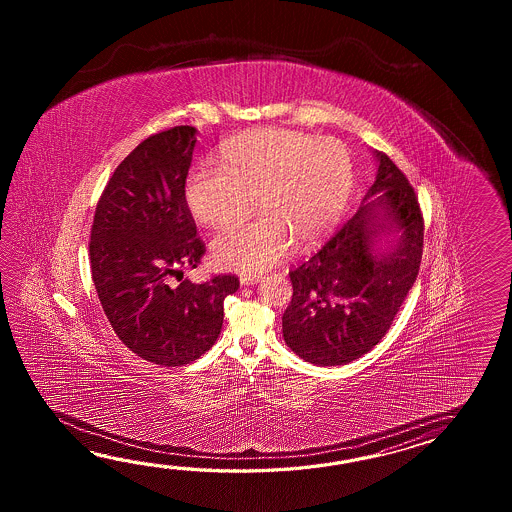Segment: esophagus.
<instances>
[{
  "label": "esophagus",
  "mask_w": 512,
  "mask_h": 512,
  "mask_svg": "<svg viewBox=\"0 0 512 512\" xmlns=\"http://www.w3.org/2000/svg\"><path fill=\"white\" fill-rule=\"evenodd\" d=\"M261 276H251V274H241L240 276V282L241 285H254V283L260 282Z\"/></svg>",
  "instance_id": "obj_1"
}]
</instances>
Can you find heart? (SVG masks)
Here are the masks:
<instances>
[{
    "instance_id": "heart-1",
    "label": "heart",
    "mask_w": 512,
    "mask_h": 512,
    "mask_svg": "<svg viewBox=\"0 0 512 512\" xmlns=\"http://www.w3.org/2000/svg\"><path fill=\"white\" fill-rule=\"evenodd\" d=\"M221 163L199 164L186 179L192 214L207 225L261 216L230 225L212 241V256L232 271L271 269L294 241L309 249L337 225L348 205L355 166L348 148L333 139L289 130L245 133L223 146Z\"/></svg>"
}]
</instances>
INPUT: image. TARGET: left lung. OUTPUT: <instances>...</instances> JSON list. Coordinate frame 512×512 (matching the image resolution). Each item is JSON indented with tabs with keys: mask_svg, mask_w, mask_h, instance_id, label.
Returning <instances> with one entry per match:
<instances>
[{
	"mask_svg": "<svg viewBox=\"0 0 512 512\" xmlns=\"http://www.w3.org/2000/svg\"><path fill=\"white\" fill-rule=\"evenodd\" d=\"M375 159L377 177L359 210L289 272L283 338L311 364H348L377 346L419 272L425 221L414 188L386 153Z\"/></svg>",
	"mask_w": 512,
	"mask_h": 512,
	"instance_id": "left-lung-1",
	"label": "left lung"
}]
</instances>
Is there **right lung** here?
I'll use <instances>...</instances> for the list:
<instances>
[{
    "instance_id": "right-lung-1",
    "label": "right lung",
    "mask_w": 512,
    "mask_h": 512,
    "mask_svg": "<svg viewBox=\"0 0 512 512\" xmlns=\"http://www.w3.org/2000/svg\"><path fill=\"white\" fill-rule=\"evenodd\" d=\"M196 128L150 135L117 166L98 199L89 260L98 300L126 348L159 366H183L214 346L223 300L240 280L172 283L197 267L205 243L186 203Z\"/></svg>"
}]
</instances>
